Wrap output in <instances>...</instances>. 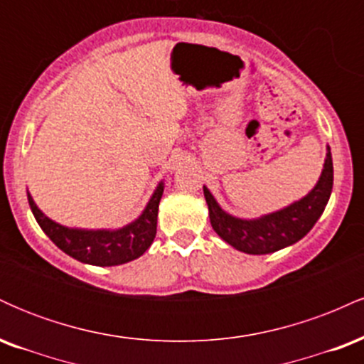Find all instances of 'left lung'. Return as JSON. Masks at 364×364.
<instances>
[{"mask_svg":"<svg viewBox=\"0 0 364 364\" xmlns=\"http://www.w3.org/2000/svg\"><path fill=\"white\" fill-rule=\"evenodd\" d=\"M332 185V154L330 147H327L323 169L315 188L301 200L272 214L262 215L258 219H240L223 210L207 186H203V195L207 200L212 228L225 243L243 253L267 255L294 245L311 231L327 207Z\"/></svg>","mask_w":364,"mask_h":364,"instance_id":"8db88e82","label":"left lung"}]
</instances>
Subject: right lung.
Returning a JSON list of instances; mask_svg holds the SVG:
<instances>
[{
    "instance_id": "right-lung-1",
    "label": "right lung",
    "mask_w": 364,
    "mask_h": 364,
    "mask_svg": "<svg viewBox=\"0 0 364 364\" xmlns=\"http://www.w3.org/2000/svg\"><path fill=\"white\" fill-rule=\"evenodd\" d=\"M162 191L164 183L161 181L139 219L119 229L66 228L44 215L28 191L27 198L37 224L61 252L89 265L112 267L135 260L152 245L157 231V210Z\"/></svg>"
}]
</instances>
